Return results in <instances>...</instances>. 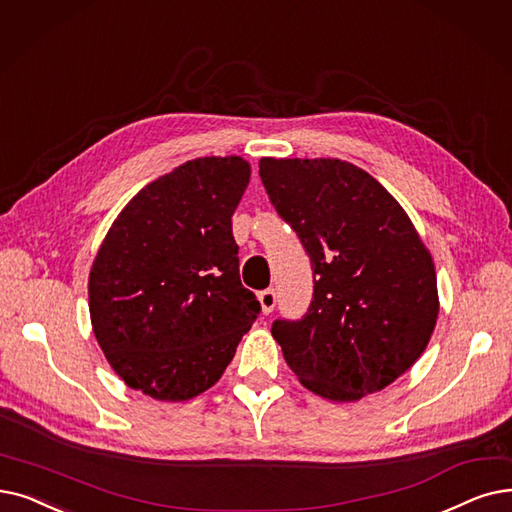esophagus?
<instances>
[{"label": "esophagus", "mask_w": 512, "mask_h": 512, "mask_svg": "<svg viewBox=\"0 0 512 512\" xmlns=\"http://www.w3.org/2000/svg\"><path fill=\"white\" fill-rule=\"evenodd\" d=\"M257 299H259V303H261V311L265 316L268 314H272L274 311V307H276V291L274 288H265V291H261L259 295H257Z\"/></svg>", "instance_id": "obj_1"}]
</instances>
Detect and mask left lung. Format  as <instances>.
Returning <instances> with one entry per match:
<instances>
[{"label": "left lung", "mask_w": 512, "mask_h": 512, "mask_svg": "<svg viewBox=\"0 0 512 512\" xmlns=\"http://www.w3.org/2000/svg\"><path fill=\"white\" fill-rule=\"evenodd\" d=\"M261 182L314 270V299L272 337L299 383L358 402L427 349L439 314L435 265L408 213L370 173L341 159L259 161Z\"/></svg>", "instance_id": "1"}]
</instances>
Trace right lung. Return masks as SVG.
Listing matches in <instances>:
<instances>
[{
	"label": "right lung",
	"instance_id": "right-lung-1",
	"mask_svg": "<svg viewBox=\"0 0 512 512\" xmlns=\"http://www.w3.org/2000/svg\"><path fill=\"white\" fill-rule=\"evenodd\" d=\"M242 157H201L144 186L92 263L96 341L127 387L186 402L213 387L261 311L238 274Z\"/></svg>",
	"mask_w": 512,
	"mask_h": 512
}]
</instances>
